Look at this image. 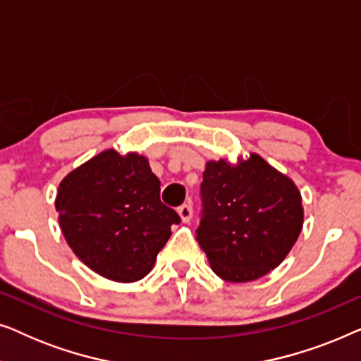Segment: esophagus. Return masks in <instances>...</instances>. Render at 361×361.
I'll list each match as a JSON object with an SVG mask.
<instances>
[{"label": "esophagus", "mask_w": 361, "mask_h": 361, "mask_svg": "<svg viewBox=\"0 0 361 361\" xmlns=\"http://www.w3.org/2000/svg\"><path fill=\"white\" fill-rule=\"evenodd\" d=\"M177 212H179V216H180V220L184 221H189L190 219H192V205L190 204H184V205H180L179 209H177Z\"/></svg>", "instance_id": "obj_1"}]
</instances>
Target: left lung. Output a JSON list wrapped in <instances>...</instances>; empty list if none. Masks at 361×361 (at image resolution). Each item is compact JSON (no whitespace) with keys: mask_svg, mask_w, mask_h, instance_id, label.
<instances>
[{"mask_svg":"<svg viewBox=\"0 0 361 361\" xmlns=\"http://www.w3.org/2000/svg\"><path fill=\"white\" fill-rule=\"evenodd\" d=\"M200 197L197 241L214 273L230 283L268 274L302 230L298 187L258 154L235 166L224 159L207 162Z\"/></svg>","mask_w":361,"mask_h":361,"instance_id":"8db88e82","label":"left lung"}]
</instances>
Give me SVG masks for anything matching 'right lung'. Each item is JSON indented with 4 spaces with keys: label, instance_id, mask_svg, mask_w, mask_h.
Listing matches in <instances>:
<instances>
[{
    "label": "right lung",
    "instance_id": "add662e5",
    "mask_svg": "<svg viewBox=\"0 0 361 361\" xmlns=\"http://www.w3.org/2000/svg\"><path fill=\"white\" fill-rule=\"evenodd\" d=\"M159 192L145 156L108 149L92 157L59 185L56 209L68 246L103 278L142 279L180 221Z\"/></svg>",
    "mask_w": 361,
    "mask_h": 361
}]
</instances>
